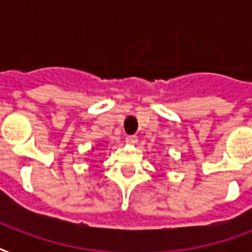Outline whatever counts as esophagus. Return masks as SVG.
Masks as SVG:
<instances>
[{"label": "esophagus", "instance_id": "esophagus-1", "mask_svg": "<svg viewBox=\"0 0 252 252\" xmlns=\"http://www.w3.org/2000/svg\"><path fill=\"white\" fill-rule=\"evenodd\" d=\"M126 141L130 142V144H136L138 141L137 136H134V134H129L128 137H126Z\"/></svg>", "mask_w": 252, "mask_h": 252}]
</instances>
